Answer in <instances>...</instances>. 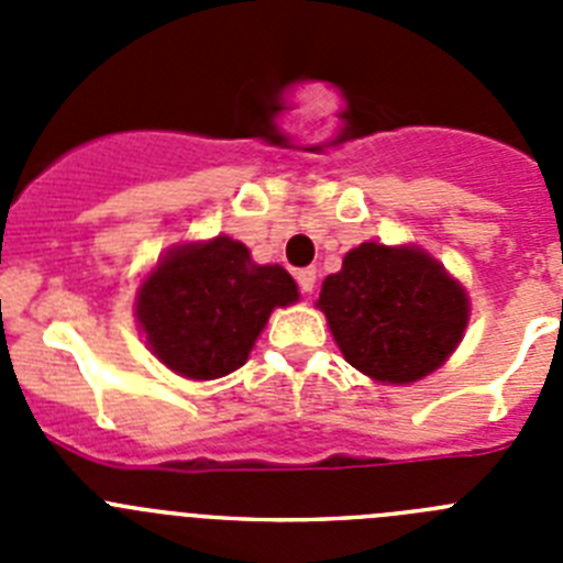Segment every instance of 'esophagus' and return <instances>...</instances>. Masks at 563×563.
<instances>
[{
	"label": "esophagus",
	"mask_w": 563,
	"mask_h": 563,
	"mask_svg": "<svg viewBox=\"0 0 563 563\" xmlns=\"http://www.w3.org/2000/svg\"><path fill=\"white\" fill-rule=\"evenodd\" d=\"M316 278H318L316 267H305V271L296 273V282H298V287H301V292H305V296H310V292L316 290Z\"/></svg>",
	"instance_id": "esophagus-1"
}]
</instances>
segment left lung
Instances as JSON below:
<instances>
[{"label":"left lung","mask_w":563,"mask_h":563,"mask_svg":"<svg viewBox=\"0 0 563 563\" xmlns=\"http://www.w3.org/2000/svg\"><path fill=\"white\" fill-rule=\"evenodd\" d=\"M346 363L377 383L409 386L454 355L471 318L465 287L417 245L363 242L318 292Z\"/></svg>","instance_id":"obj_1"}]
</instances>
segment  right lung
<instances>
[{"mask_svg": "<svg viewBox=\"0 0 563 563\" xmlns=\"http://www.w3.org/2000/svg\"><path fill=\"white\" fill-rule=\"evenodd\" d=\"M296 301L285 267L256 265L242 242L220 233L168 247L134 292V318L174 375L217 380L245 366L271 312Z\"/></svg>", "mask_w": 563, "mask_h": 563, "instance_id": "right-lung-1", "label": "right lung"}]
</instances>
